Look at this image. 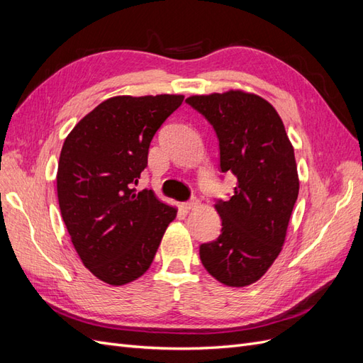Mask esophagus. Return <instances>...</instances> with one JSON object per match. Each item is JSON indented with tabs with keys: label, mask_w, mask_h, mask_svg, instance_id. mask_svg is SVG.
Wrapping results in <instances>:
<instances>
[{
	"label": "esophagus",
	"mask_w": 363,
	"mask_h": 363,
	"mask_svg": "<svg viewBox=\"0 0 363 363\" xmlns=\"http://www.w3.org/2000/svg\"><path fill=\"white\" fill-rule=\"evenodd\" d=\"M200 204V201L196 200V199H192V200H189V201H186V203H183L182 204V207L184 208V211H191V208H195L196 206Z\"/></svg>",
	"instance_id": "esophagus-1"
}]
</instances>
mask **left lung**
<instances>
[{
  "mask_svg": "<svg viewBox=\"0 0 363 363\" xmlns=\"http://www.w3.org/2000/svg\"><path fill=\"white\" fill-rule=\"evenodd\" d=\"M219 140V169L238 179L228 201L216 200L221 235L200 245L204 268L227 286L257 281L280 255L300 182L283 121L267 100L242 91L194 95Z\"/></svg>",
  "mask_w": 363,
  "mask_h": 363,
  "instance_id": "8db88e82",
  "label": "left lung"
}]
</instances>
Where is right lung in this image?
<instances>
[{"mask_svg": "<svg viewBox=\"0 0 363 363\" xmlns=\"http://www.w3.org/2000/svg\"><path fill=\"white\" fill-rule=\"evenodd\" d=\"M183 95L113 96L77 124L62 147L57 199L72 245L95 277L121 286L144 274L177 208L133 186L151 139Z\"/></svg>", "mask_w": 363, "mask_h": 363, "instance_id": "add662e5", "label": "right lung"}]
</instances>
